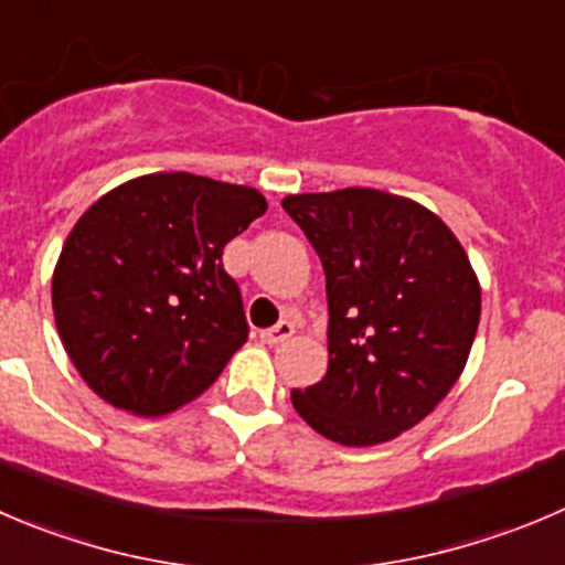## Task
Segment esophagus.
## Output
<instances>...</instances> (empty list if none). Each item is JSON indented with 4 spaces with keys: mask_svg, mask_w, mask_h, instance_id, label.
Returning a JSON list of instances; mask_svg holds the SVG:
<instances>
[{
    "mask_svg": "<svg viewBox=\"0 0 565 565\" xmlns=\"http://www.w3.org/2000/svg\"><path fill=\"white\" fill-rule=\"evenodd\" d=\"M291 335H294L291 321H279V324L268 327V330L260 332V341L268 343V347H277V343H286Z\"/></svg>",
    "mask_w": 565,
    "mask_h": 565,
    "instance_id": "1",
    "label": "esophagus"
}]
</instances>
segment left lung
Returning <instances> with one entry per match:
<instances>
[{"instance_id": "8db88e82", "label": "left lung", "mask_w": 565, "mask_h": 565, "mask_svg": "<svg viewBox=\"0 0 565 565\" xmlns=\"http://www.w3.org/2000/svg\"><path fill=\"white\" fill-rule=\"evenodd\" d=\"M288 216L327 277L324 380L291 391L294 411L343 447L416 427L452 391L480 324V279L452 230L377 188L291 193Z\"/></svg>"}]
</instances>
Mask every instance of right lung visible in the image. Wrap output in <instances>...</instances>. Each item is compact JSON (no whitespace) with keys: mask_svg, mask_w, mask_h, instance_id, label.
Here are the masks:
<instances>
[{"mask_svg":"<svg viewBox=\"0 0 565 565\" xmlns=\"http://www.w3.org/2000/svg\"><path fill=\"white\" fill-rule=\"evenodd\" d=\"M266 207L257 188L154 171L77 218L52 274V310L99 399L166 416L216 383L249 332L222 252Z\"/></svg>","mask_w":565,"mask_h":565,"instance_id":"1","label":"right lung"}]
</instances>
